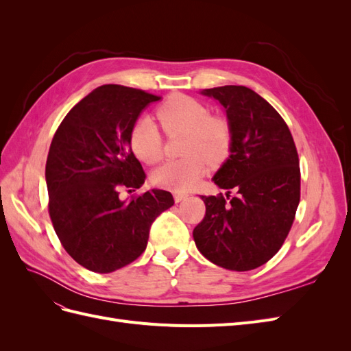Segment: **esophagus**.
<instances>
[{"mask_svg":"<svg viewBox=\"0 0 351 351\" xmlns=\"http://www.w3.org/2000/svg\"><path fill=\"white\" fill-rule=\"evenodd\" d=\"M189 197L187 193H182V192H174V200L177 202V204H180V202H183Z\"/></svg>","mask_w":351,"mask_h":351,"instance_id":"34e87169","label":"esophagus"}]
</instances>
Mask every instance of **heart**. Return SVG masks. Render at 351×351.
<instances>
[{
  "instance_id": "heart-1",
  "label": "heart",
  "mask_w": 351,
  "mask_h": 351,
  "mask_svg": "<svg viewBox=\"0 0 351 351\" xmlns=\"http://www.w3.org/2000/svg\"><path fill=\"white\" fill-rule=\"evenodd\" d=\"M156 115L167 134H184L182 159L167 161L152 174L158 187L186 192L195 187L206 171V164H219L230 154L231 130L221 117L210 115L204 104L187 97L173 95L159 105ZM130 146L134 155L146 164L162 158L164 139L149 115L137 119L130 130Z\"/></svg>"
}]
</instances>
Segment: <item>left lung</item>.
I'll list each match as a JSON object with an SVG mask.
<instances>
[{
	"instance_id": "obj_1",
	"label": "left lung",
	"mask_w": 351,
	"mask_h": 351,
	"mask_svg": "<svg viewBox=\"0 0 351 351\" xmlns=\"http://www.w3.org/2000/svg\"><path fill=\"white\" fill-rule=\"evenodd\" d=\"M226 108L230 156L214 176L227 199L202 196L205 217L193 230L196 247L212 263L250 271L277 253L300 202V167L293 136L269 102L246 86L204 89ZM231 189L237 197L229 196Z\"/></svg>"
}]
</instances>
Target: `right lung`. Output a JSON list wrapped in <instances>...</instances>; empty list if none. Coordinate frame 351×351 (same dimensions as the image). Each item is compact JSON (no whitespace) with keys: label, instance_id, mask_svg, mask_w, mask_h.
I'll return each instance as SVG.
<instances>
[{"label":"right lung","instance_id":"right-lung-1","mask_svg":"<svg viewBox=\"0 0 351 351\" xmlns=\"http://www.w3.org/2000/svg\"><path fill=\"white\" fill-rule=\"evenodd\" d=\"M161 97L104 84L69 111L49 146L45 178L52 226L70 256L92 272L108 274L145 252L155 218L174 205L165 190L134 192L146 174L130 146L137 117Z\"/></svg>","mask_w":351,"mask_h":351}]
</instances>
